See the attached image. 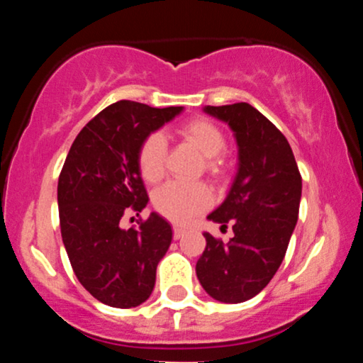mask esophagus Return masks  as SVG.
Masks as SVG:
<instances>
[{
    "instance_id": "esophagus-1",
    "label": "esophagus",
    "mask_w": 363,
    "mask_h": 363,
    "mask_svg": "<svg viewBox=\"0 0 363 363\" xmlns=\"http://www.w3.org/2000/svg\"><path fill=\"white\" fill-rule=\"evenodd\" d=\"M184 234H186L184 228H181V227H174V239L179 240V239H181V237L184 235Z\"/></svg>"
}]
</instances>
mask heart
Returning <instances> with one entry per match:
<instances>
[{"label":"heart","instance_id":"heart-1","mask_svg":"<svg viewBox=\"0 0 363 363\" xmlns=\"http://www.w3.org/2000/svg\"><path fill=\"white\" fill-rule=\"evenodd\" d=\"M181 138L187 141L205 157V170L208 176L220 177L225 172L227 162L222 155L225 147V135L211 121L198 118L191 119L179 128ZM165 158H167V143L164 136L150 135L141 145L138 153V167L141 177L148 182H157L165 174ZM211 205V194L203 184H182L169 182L157 191L155 206L162 215L172 222L187 223L205 211Z\"/></svg>","mask_w":363,"mask_h":363}]
</instances>
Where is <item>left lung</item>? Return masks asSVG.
<instances>
[{
    "instance_id": "obj_1",
    "label": "left lung",
    "mask_w": 363,
    "mask_h": 363,
    "mask_svg": "<svg viewBox=\"0 0 363 363\" xmlns=\"http://www.w3.org/2000/svg\"><path fill=\"white\" fill-rule=\"evenodd\" d=\"M223 121L237 143V172L227 198L208 220L232 225L223 244L205 232L206 249L196 262L203 289L215 301L240 303L272 281L297 225L302 177L289 141L251 104L205 106Z\"/></svg>"
}]
</instances>
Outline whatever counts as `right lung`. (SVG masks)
Instances as JSON below:
<instances>
[{
    "label": "right lung",
    "mask_w": 363,
    "mask_h": 363,
    "mask_svg": "<svg viewBox=\"0 0 363 363\" xmlns=\"http://www.w3.org/2000/svg\"><path fill=\"white\" fill-rule=\"evenodd\" d=\"M182 109L112 104L78 133L62 165L57 181L62 244L78 281L106 306L131 309L155 286L172 227L155 211L136 228L126 230L119 222L148 205L138 167L141 145Z\"/></svg>",
    "instance_id": "right-lung-1"
}]
</instances>
